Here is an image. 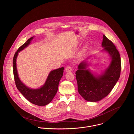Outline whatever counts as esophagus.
<instances>
[{
  "instance_id": "1",
  "label": "esophagus",
  "mask_w": 134,
  "mask_h": 134,
  "mask_svg": "<svg viewBox=\"0 0 134 134\" xmlns=\"http://www.w3.org/2000/svg\"><path fill=\"white\" fill-rule=\"evenodd\" d=\"M72 67L71 66H68L66 67L65 69V71L66 72H71V71H72Z\"/></svg>"
}]
</instances>
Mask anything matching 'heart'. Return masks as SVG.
Masks as SVG:
<instances>
[{"label":"heart","instance_id":"b5f03b06","mask_svg":"<svg viewBox=\"0 0 134 134\" xmlns=\"http://www.w3.org/2000/svg\"><path fill=\"white\" fill-rule=\"evenodd\" d=\"M85 48H83L82 50H81V52H80V55H82V54H83V53L85 52Z\"/></svg>","mask_w":134,"mask_h":134}]
</instances>
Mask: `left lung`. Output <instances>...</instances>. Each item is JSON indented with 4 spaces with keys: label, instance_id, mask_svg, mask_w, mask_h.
Returning <instances> with one entry per match:
<instances>
[{
    "label": "left lung",
    "instance_id": "obj_1",
    "mask_svg": "<svg viewBox=\"0 0 134 134\" xmlns=\"http://www.w3.org/2000/svg\"><path fill=\"white\" fill-rule=\"evenodd\" d=\"M102 46L111 56V61L103 75L96 77L86 70L87 63L81 62L75 73L78 91L87 101L97 102L108 96L119 80L121 70V61L119 51L114 43L103 36Z\"/></svg>",
    "mask_w": 134,
    "mask_h": 134
}]
</instances>
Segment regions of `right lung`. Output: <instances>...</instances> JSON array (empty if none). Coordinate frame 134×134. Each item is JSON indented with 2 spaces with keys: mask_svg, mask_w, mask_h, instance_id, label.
I'll use <instances>...</instances> for the list:
<instances>
[{
  "mask_svg": "<svg viewBox=\"0 0 134 134\" xmlns=\"http://www.w3.org/2000/svg\"><path fill=\"white\" fill-rule=\"evenodd\" d=\"M33 38H29L23 45L19 47L15 53L13 60V75L16 86L19 92L30 103L38 106H45L49 104L56 95L58 89L59 81L63 76L64 68L52 71L48 76L44 85L38 89H31L24 85L18 76L16 60L18 53L27 47Z\"/></svg>",
  "mask_w": 134,
  "mask_h": 134,
  "instance_id": "obj_1",
  "label": "right lung"
}]
</instances>
